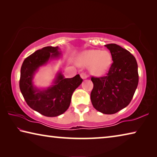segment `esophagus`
Here are the masks:
<instances>
[{"label":"esophagus","mask_w":157,"mask_h":157,"mask_svg":"<svg viewBox=\"0 0 157 157\" xmlns=\"http://www.w3.org/2000/svg\"><path fill=\"white\" fill-rule=\"evenodd\" d=\"M80 76H81V78H82V79H86V78H87V77H88V76H87V75H86V74L84 73H81V74H80Z\"/></svg>","instance_id":"obj_1"}]
</instances>
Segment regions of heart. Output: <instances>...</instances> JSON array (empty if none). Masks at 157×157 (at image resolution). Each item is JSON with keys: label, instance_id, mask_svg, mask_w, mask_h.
Returning <instances> with one entry per match:
<instances>
[{"label": "heart", "instance_id": "b5f03b06", "mask_svg": "<svg viewBox=\"0 0 157 157\" xmlns=\"http://www.w3.org/2000/svg\"><path fill=\"white\" fill-rule=\"evenodd\" d=\"M112 63L111 53L106 50H89L82 52L78 59L81 66H89L91 73L100 76L109 71Z\"/></svg>", "mask_w": 157, "mask_h": 157}]
</instances>
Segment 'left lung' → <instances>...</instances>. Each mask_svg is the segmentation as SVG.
Masks as SVG:
<instances>
[{
  "label": "left lung",
  "instance_id": "obj_1",
  "mask_svg": "<svg viewBox=\"0 0 157 157\" xmlns=\"http://www.w3.org/2000/svg\"><path fill=\"white\" fill-rule=\"evenodd\" d=\"M105 46L110 50L113 63L106 76L91 77V100L98 111L113 114L126 107L134 96L139 84L138 64L131 53L118 45Z\"/></svg>",
  "mask_w": 157,
  "mask_h": 157
}]
</instances>
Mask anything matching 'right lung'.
I'll list each match as a JSON object with an SVG mask.
<instances>
[{
	"mask_svg": "<svg viewBox=\"0 0 157 157\" xmlns=\"http://www.w3.org/2000/svg\"><path fill=\"white\" fill-rule=\"evenodd\" d=\"M59 47L47 46L38 50L25 58L21 68L19 87L26 103L33 110L48 117L59 116L68 109L73 93L82 82L79 75L65 78L57 73L53 85L46 89L34 86V75L40 66L48 60L60 56Z\"/></svg>",
	"mask_w": 157,
	"mask_h": 157,
	"instance_id": "add662e5",
	"label": "right lung"
}]
</instances>
